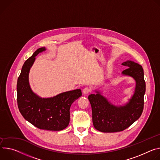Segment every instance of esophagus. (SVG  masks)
<instances>
[{
	"label": "esophagus",
	"mask_w": 160,
	"mask_h": 160,
	"mask_svg": "<svg viewBox=\"0 0 160 160\" xmlns=\"http://www.w3.org/2000/svg\"><path fill=\"white\" fill-rule=\"evenodd\" d=\"M91 92V88H88V87H86L85 88H84L82 90V93L84 95H87L88 93H89Z\"/></svg>",
	"instance_id": "obj_1"
}]
</instances>
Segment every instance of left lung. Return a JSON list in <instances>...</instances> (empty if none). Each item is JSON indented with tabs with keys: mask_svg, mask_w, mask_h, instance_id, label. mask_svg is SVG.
Returning <instances> with one entry per match:
<instances>
[{
	"mask_svg": "<svg viewBox=\"0 0 160 160\" xmlns=\"http://www.w3.org/2000/svg\"><path fill=\"white\" fill-rule=\"evenodd\" d=\"M122 65L128 67L122 74L133 78L136 82L134 93L127 103L114 105L98 90H95L96 94L88 96L92 105L93 126L102 132H118L127 129L140 117L143 111L146 82L142 67L131 60Z\"/></svg>",
	"mask_w": 160,
	"mask_h": 160,
	"instance_id": "left-lung-1",
	"label": "left lung"
}]
</instances>
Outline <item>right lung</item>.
Listing matches in <instances>:
<instances>
[{
	"label": "right lung",
	"instance_id": "obj_1",
	"mask_svg": "<svg viewBox=\"0 0 160 160\" xmlns=\"http://www.w3.org/2000/svg\"><path fill=\"white\" fill-rule=\"evenodd\" d=\"M39 48L24 63L17 81V102L23 118L39 129L60 131L68 127L70 122V108L72 103L82 95L77 89L63 92L50 98H42L32 90L28 75L35 57L46 51Z\"/></svg>",
	"mask_w": 160,
	"mask_h": 160
}]
</instances>
